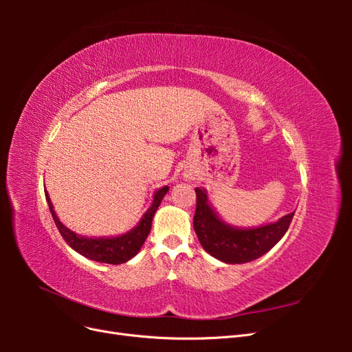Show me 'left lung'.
Masks as SVG:
<instances>
[{"instance_id":"1","label":"left lung","mask_w":352,"mask_h":352,"mask_svg":"<svg viewBox=\"0 0 352 352\" xmlns=\"http://www.w3.org/2000/svg\"><path fill=\"white\" fill-rule=\"evenodd\" d=\"M197 210L194 229L212 257L228 264H243L260 258L278 243L289 228L295 211L257 228H238L223 220L212 208L204 188H195Z\"/></svg>"}]
</instances>
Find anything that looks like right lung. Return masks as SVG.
I'll list each match as a JSON object with an SVG mask.
<instances>
[{"instance_id":"right-lung-1","label":"right lung","mask_w":352,"mask_h":352,"mask_svg":"<svg viewBox=\"0 0 352 352\" xmlns=\"http://www.w3.org/2000/svg\"><path fill=\"white\" fill-rule=\"evenodd\" d=\"M167 192H168V186H163L155 190L150 208L144 212V216L141 217L140 221H138V225L132 228L129 232L117 236H100V238L78 235L76 232L66 228L58 220L48 192H45V198L48 202L51 216L54 219L56 226L69 247H72L74 251L83 255V257L94 261L107 263V264H122L133 258L142 248L148 233L151 230L153 217Z\"/></svg>"}]
</instances>
